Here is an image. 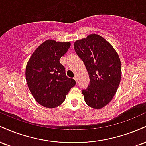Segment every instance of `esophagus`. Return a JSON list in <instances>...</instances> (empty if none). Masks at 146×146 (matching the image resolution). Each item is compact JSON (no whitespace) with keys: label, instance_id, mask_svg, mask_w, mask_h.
Segmentation results:
<instances>
[{"label":"esophagus","instance_id":"esophagus-1","mask_svg":"<svg viewBox=\"0 0 146 146\" xmlns=\"http://www.w3.org/2000/svg\"><path fill=\"white\" fill-rule=\"evenodd\" d=\"M73 79H74L75 81L78 82V77H77V76H74V78H73Z\"/></svg>","mask_w":146,"mask_h":146}]
</instances>
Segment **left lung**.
Returning a JSON list of instances; mask_svg holds the SVG:
<instances>
[{
	"label": "left lung",
	"mask_w": 146,
	"mask_h": 146,
	"mask_svg": "<svg viewBox=\"0 0 146 146\" xmlns=\"http://www.w3.org/2000/svg\"><path fill=\"white\" fill-rule=\"evenodd\" d=\"M77 55L83 61L90 77L86 89L82 90L85 102L100 109L113 98L121 78V64L112 45L97 34L74 43Z\"/></svg>",
	"instance_id": "obj_1"
}]
</instances>
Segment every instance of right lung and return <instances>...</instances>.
<instances>
[{
	"label": "right lung",
	"instance_id": "1",
	"mask_svg": "<svg viewBox=\"0 0 146 146\" xmlns=\"http://www.w3.org/2000/svg\"><path fill=\"white\" fill-rule=\"evenodd\" d=\"M70 42L48 40L33 52L26 66V80L35 100L46 108L62 104L66 95L75 85L66 76L60 59L69 48Z\"/></svg>",
	"mask_w": 146,
	"mask_h": 146
}]
</instances>
